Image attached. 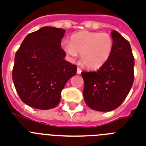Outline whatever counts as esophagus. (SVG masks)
Here are the masks:
<instances>
[{
	"label": "esophagus",
	"instance_id": "34e87169",
	"mask_svg": "<svg viewBox=\"0 0 146 146\" xmlns=\"http://www.w3.org/2000/svg\"><path fill=\"white\" fill-rule=\"evenodd\" d=\"M76 73H77V74H81V73H82V70L78 67L77 70H76Z\"/></svg>",
	"mask_w": 146,
	"mask_h": 146
}]
</instances>
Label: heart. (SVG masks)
Masks as SVG:
<instances>
[{"label": "heart", "mask_w": 146, "mask_h": 146, "mask_svg": "<svg viewBox=\"0 0 146 146\" xmlns=\"http://www.w3.org/2000/svg\"><path fill=\"white\" fill-rule=\"evenodd\" d=\"M113 42L109 34L83 31L73 35L70 42H62V48L71 60L80 54L87 68L97 70L105 64L113 50Z\"/></svg>", "instance_id": "1"}]
</instances>
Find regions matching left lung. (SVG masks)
Returning <instances> with one entry per match:
<instances>
[{"label": "left lung", "mask_w": 146, "mask_h": 146, "mask_svg": "<svg viewBox=\"0 0 146 146\" xmlns=\"http://www.w3.org/2000/svg\"><path fill=\"white\" fill-rule=\"evenodd\" d=\"M113 47L104 65L96 72H82L86 104L95 111L108 112L117 108L133 84L134 57L131 46L117 31L111 32Z\"/></svg>", "instance_id": "8db88e82"}]
</instances>
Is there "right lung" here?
<instances>
[{"mask_svg": "<svg viewBox=\"0 0 146 146\" xmlns=\"http://www.w3.org/2000/svg\"><path fill=\"white\" fill-rule=\"evenodd\" d=\"M64 29L44 26L29 34L16 53L13 81L26 104L40 110L59 104L66 82L76 73V66L64 60L60 48Z\"/></svg>", "mask_w": 146, "mask_h": 146, "instance_id": "right-lung-1", "label": "right lung"}]
</instances>
